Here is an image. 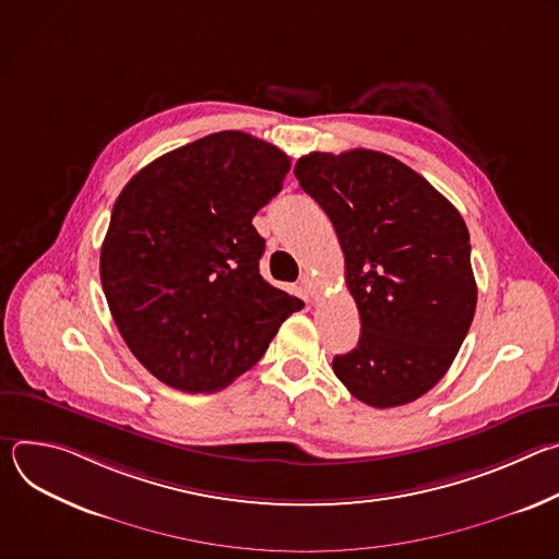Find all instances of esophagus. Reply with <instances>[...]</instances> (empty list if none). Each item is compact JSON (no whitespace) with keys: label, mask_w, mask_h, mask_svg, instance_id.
<instances>
[{"label":"esophagus","mask_w":559,"mask_h":559,"mask_svg":"<svg viewBox=\"0 0 559 559\" xmlns=\"http://www.w3.org/2000/svg\"><path fill=\"white\" fill-rule=\"evenodd\" d=\"M300 289H302V294L307 296V298H318V292H321V287L316 285V281L311 278V276H302L300 278Z\"/></svg>","instance_id":"esophagus-1"}]
</instances>
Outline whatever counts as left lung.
<instances>
[{"label":"left lung","mask_w":559,"mask_h":559,"mask_svg":"<svg viewBox=\"0 0 559 559\" xmlns=\"http://www.w3.org/2000/svg\"><path fill=\"white\" fill-rule=\"evenodd\" d=\"M294 175L336 229L362 323L334 373L369 407L414 403L447 373L475 313L464 218L384 152H311Z\"/></svg>","instance_id":"8db88e82"}]
</instances>
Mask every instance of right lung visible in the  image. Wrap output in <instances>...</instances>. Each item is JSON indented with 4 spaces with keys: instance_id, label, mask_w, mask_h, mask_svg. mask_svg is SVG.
Listing matches in <instances>:
<instances>
[{
    "instance_id": "right-lung-1",
    "label": "right lung",
    "mask_w": 559,
    "mask_h": 559,
    "mask_svg": "<svg viewBox=\"0 0 559 559\" xmlns=\"http://www.w3.org/2000/svg\"><path fill=\"white\" fill-rule=\"evenodd\" d=\"M289 166L276 145L223 130L154 158L121 190L102 285L126 345L168 386H227L302 309L261 276L265 238L252 225Z\"/></svg>"
}]
</instances>
